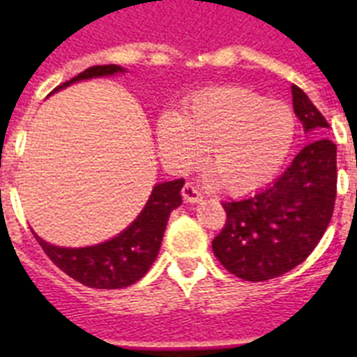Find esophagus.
<instances>
[{
    "mask_svg": "<svg viewBox=\"0 0 357 357\" xmlns=\"http://www.w3.org/2000/svg\"><path fill=\"white\" fill-rule=\"evenodd\" d=\"M182 197H184V200L189 202V204H197V202H200L202 198H204V195L198 191L197 185L188 182V184L184 185V189H182Z\"/></svg>",
    "mask_w": 357,
    "mask_h": 357,
    "instance_id": "34e87169",
    "label": "esophagus"
}]
</instances>
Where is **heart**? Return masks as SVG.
Here are the masks:
<instances>
[{
  "label": "heart",
  "mask_w": 357,
  "mask_h": 357,
  "mask_svg": "<svg viewBox=\"0 0 357 357\" xmlns=\"http://www.w3.org/2000/svg\"><path fill=\"white\" fill-rule=\"evenodd\" d=\"M293 139L291 109L239 85L198 91L182 102L178 114L166 112L157 121V144L169 166H193L206 148L207 169L232 195L272 181Z\"/></svg>",
  "instance_id": "1"
}]
</instances>
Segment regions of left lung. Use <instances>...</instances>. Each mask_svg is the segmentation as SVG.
<instances>
[{"label": "left lung", "instance_id": "left-lung-1", "mask_svg": "<svg viewBox=\"0 0 357 357\" xmlns=\"http://www.w3.org/2000/svg\"><path fill=\"white\" fill-rule=\"evenodd\" d=\"M291 94L304 130L326 134L329 123L304 91L293 85ZM336 181V144L326 137L305 144L272 185L243 200L223 202L227 222L213 239L218 261L250 282L293 270L307 259L329 225Z\"/></svg>", "mask_w": 357, "mask_h": 357}]
</instances>
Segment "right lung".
<instances>
[{"label":"right lung","instance_id":"right-lung-1","mask_svg":"<svg viewBox=\"0 0 357 357\" xmlns=\"http://www.w3.org/2000/svg\"><path fill=\"white\" fill-rule=\"evenodd\" d=\"M123 71L125 69L116 64L93 66L59 85L53 93L75 82L94 77H110ZM182 185L184 178L157 184L139 216L121 234L94 247H55L37 234L33 236L53 264L80 284L96 289L127 288L137 282L155 261L169 214L182 204Z\"/></svg>","mask_w":357,"mask_h":357}]
</instances>
